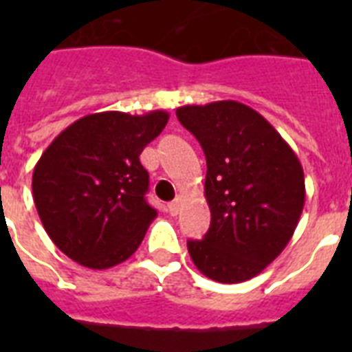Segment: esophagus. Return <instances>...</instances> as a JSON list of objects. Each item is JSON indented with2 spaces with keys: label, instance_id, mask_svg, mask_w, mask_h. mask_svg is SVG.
Listing matches in <instances>:
<instances>
[{
  "label": "esophagus",
  "instance_id": "obj_1",
  "mask_svg": "<svg viewBox=\"0 0 352 352\" xmlns=\"http://www.w3.org/2000/svg\"><path fill=\"white\" fill-rule=\"evenodd\" d=\"M179 208H181V197H177L175 201H171V203L168 204V210H170L171 215L179 214Z\"/></svg>",
  "mask_w": 352,
  "mask_h": 352
}]
</instances>
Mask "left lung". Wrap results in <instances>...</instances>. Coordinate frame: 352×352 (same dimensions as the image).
<instances>
[{"label":"left lung","instance_id":"1","mask_svg":"<svg viewBox=\"0 0 352 352\" xmlns=\"http://www.w3.org/2000/svg\"><path fill=\"white\" fill-rule=\"evenodd\" d=\"M177 118L206 157L208 232L188 241L195 267L219 283H241L283 252L305 204L300 160L270 122L234 100L184 106Z\"/></svg>","mask_w":352,"mask_h":352}]
</instances>
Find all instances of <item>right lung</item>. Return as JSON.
Returning <instances> with one entry per match:
<instances>
[{"mask_svg":"<svg viewBox=\"0 0 352 352\" xmlns=\"http://www.w3.org/2000/svg\"><path fill=\"white\" fill-rule=\"evenodd\" d=\"M166 111L93 113L63 129L34 166L32 197L43 228L82 267L131 257L157 210L146 201L140 153L168 124Z\"/></svg>","mask_w":352,"mask_h":352,"instance_id":"add662e5","label":"right lung"}]
</instances>
